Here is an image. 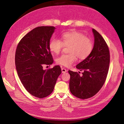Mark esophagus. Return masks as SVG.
<instances>
[{
    "label": "esophagus",
    "mask_w": 124,
    "mask_h": 124,
    "mask_svg": "<svg viewBox=\"0 0 124 124\" xmlns=\"http://www.w3.org/2000/svg\"><path fill=\"white\" fill-rule=\"evenodd\" d=\"M61 70H62V73H65L67 72V70L66 69H65V68H61Z\"/></svg>",
    "instance_id": "1"
}]
</instances>
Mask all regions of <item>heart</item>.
<instances>
[{"label":"heart","mask_w":124,"mask_h":124,"mask_svg":"<svg viewBox=\"0 0 124 124\" xmlns=\"http://www.w3.org/2000/svg\"><path fill=\"white\" fill-rule=\"evenodd\" d=\"M69 46V54H63L56 59V63L65 67L71 66L77 60H84L89 56L93 50V44L89 37L76 30L65 32L61 35V40L54 38L49 42V48L55 54L61 51L63 47Z\"/></svg>","instance_id":"heart-1"}]
</instances>
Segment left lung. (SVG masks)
I'll list each match as a JSON object with an SVG mask.
<instances>
[{"mask_svg":"<svg viewBox=\"0 0 124 124\" xmlns=\"http://www.w3.org/2000/svg\"><path fill=\"white\" fill-rule=\"evenodd\" d=\"M94 45L91 54L76 68L83 70L82 76L68 70L70 90L75 97L87 99L95 95L104 84L108 72L110 54L108 46L101 35L92 29Z\"/></svg>","mask_w":124,"mask_h":124,"instance_id":"left-lung-1","label":"left lung"}]
</instances>
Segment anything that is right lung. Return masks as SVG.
Instances as JSON below:
<instances>
[{"label":"right lung","instance_id":"add662e5","mask_svg":"<svg viewBox=\"0 0 124 124\" xmlns=\"http://www.w3.org/2000/svg\"><path fill=\"white\" fill-rule=\"evenodd\" d=\"M55 29L54 26L33 29L21 40L16 49L15 64L21 81L28 92L40 99L52 92L61 74L58 65L46 70L43 69L44 65L54 62L49 44Z\"/></svg>","mask_w":124,"mask_h":124}]
</instances>
